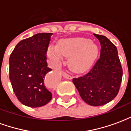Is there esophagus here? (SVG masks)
Returning <instances> with one entry per match:
<instances>
[{
	"mask_svg": "<svg viewBox=\"0 0 131 131\" xmlns=\"http://www.w3.org/2000/svg\"><path fill=\"white\" fill-rule=\"evenodd\" d=\"M62 77H64V78H65V79H71V77H70L69 75H68L67 73L64 72V71L62 72Z\"/></svg>",
	"mask_w": 131,
	"mask_h": 131,
	"instance_id": "esophagus-1",
	"label": "esophagus"
}]
</instances>
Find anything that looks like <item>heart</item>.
<instances>
[{
    "label": "heart",
    "instance_id": "b5f03b06",
    "mask_svg": "<svg viewBox=\"0 0 131 131\" xmlns=\"http://www.w3.org/2000/svg\"><path fill=\"white\" fill-rule=\"evenodd\" d=\"M98 47L86 38L77 37L60 40L57 47L50 46L48 56L54 64L61 62L62 55L69 57L68 65L74 73L81 74L87 71L96 60Z\"/></svg>",
    "mask_w": 131,
    "mask_h": 131
}]
</instances>
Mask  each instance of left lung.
Masks as SVG:
<instances>
[{"label":"left lung","mask_w":131,"mask_h":131,"mask_svg":"<svg viewBox=\"0 0 131 131\" xmlns=\"http://www.w3.org/2000/svg\"><path fill=\"white\" fill-rule=\"evenodd\" d=\"M93 35L101 46L100 58L88 74L72 81L83 101L91 106H102L117 95L123 71L116 47L106 36Z\"/></svg>","instance_id":"1"}]
</instances>
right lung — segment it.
Listing matches in <instances>:
<instances>
[{
    "label": "right lung",
    "mask_w": 131,
    "mask_h": 131,
    "mask_svg": "<svg viewBox=\"0 0 131 131\" xmlns=\"http://www.w3.org/2000/svg\"><path fill=\"white\" fill-rule=\"evenodd\" d=\"M52 33H39L19 41L9 59L10 80L19 101L30 107H40L51 100L46 76V52Z\"/></svg>",
    "instance_id": "right-lung-1"
}]
</instances>
